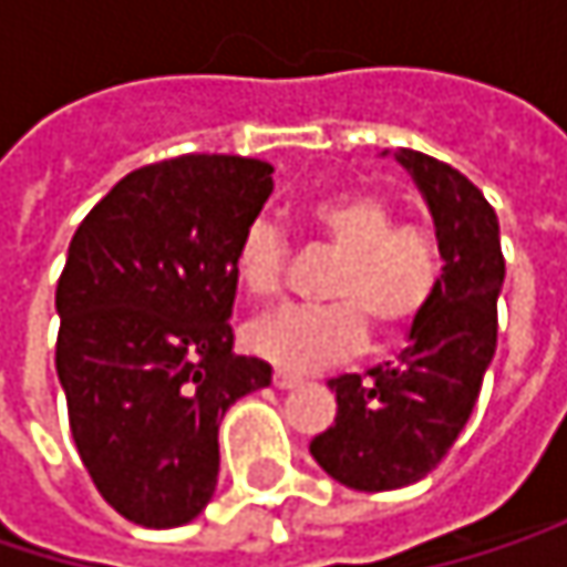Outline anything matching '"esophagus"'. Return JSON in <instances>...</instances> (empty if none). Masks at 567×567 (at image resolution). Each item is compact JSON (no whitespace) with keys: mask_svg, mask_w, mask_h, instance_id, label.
Here are the masks:
<instances>
[{"mask_svg":"<svg viewBox=\"0 0 567 567\" xmlns=\"http://www.w3.org/2000/svg\"><path fill=\"white\" fill-rule=\"evenodd\" d=\"M272 384H276L279 391H288V388H298L301 378H298V374H288V371H276V374H272Z\"/></svg>","mask_w":567,"mask_h":567,"instance_id":"1","label":"esophagus"}]
</instances>
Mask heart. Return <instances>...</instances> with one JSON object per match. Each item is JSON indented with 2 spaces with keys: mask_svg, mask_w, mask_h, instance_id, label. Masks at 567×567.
<instances>
[{
  "mask_svg": "<svg viewBox=\"0 0 567 567\" xmlns=\"http://www.w3.org/2000/svg\"><path fill=\"white\" fill-rule=\"evenodd\" d=\"M311 239L334 256L324 279L328 305H285L246 324V348L288 371H311L354 354L368 324L381 338L406 334L440 288V246L416 223H396L378 189H338L305 209ZM291 243L269 219H256L236 249V276L252 298L279 295Z\"/></svg>",
  "mask_w": 567,
  "mask_h": 567,
  "instance_id": "obj_1",
  "label": "heart"
}]
</instances>
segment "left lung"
Instances as JSON below:
<instances>
[{
  "instance_id": "8db88e82",
  "label": "left lung",
  "mask_w": 567,
  "mask_h": 567,
  "mask_svg": "<svg viewBox=\"0 0 567 567\" xmlns=\"http://www.w3.org/2000/svg\"><path fill=\"white\" fill-rule=\"evenodd\" d=\"M396 161L426 196L443 276L396 361L328 381L338 416L311 440V456L361 493L410 486L453 450L496 354L506 279L499 219L480 186L420 151H400Z\"/></svg>"
}]
</instances>
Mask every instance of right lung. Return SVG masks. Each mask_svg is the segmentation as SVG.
Listing matches in <instances>:
<instances>
[{
  "label": "right lung",
  "mask_w": 567,
  "mask_h": 567,
  "mask_svg": "<svg viewBox=\"0 0 567 567\" xmlns=\"http://www.w3.org/2000/svg\"><path fill=\"white\" fill-rule=\"evenodd\" d=\"M272 167L183 154L131 171L84 216L55 288L58 381L78 456L111 509L186 525L219 476V420L272 384L233 351L236 249Z\"/></svg>",
  "instance_id": "add662e5"
}]
</instances>
